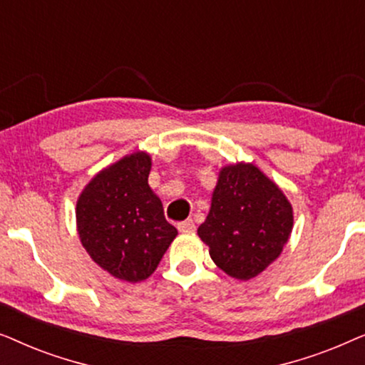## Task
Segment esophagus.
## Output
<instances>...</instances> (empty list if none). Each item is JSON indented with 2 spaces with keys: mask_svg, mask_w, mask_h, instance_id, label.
<instances>
[{
  "mask_svg": "<svg viewBox=\"0 0 365 365\" xmlns=\"http://www.w3.org/2000/svg\"><path fill=\"white\" fill-rule=\"evenodd\" d=\"M194 229H196V226H194V221H192V219H187V221H184V222H179V224H178V231H179V232H182V234L194 232Z\"/></svg>",
  "mask_w": 365,
  "mask_h": 365,
  "instance_id": "obj_1",
  "label": "esophagus"
}]
</instances>
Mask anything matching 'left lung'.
Here are the masks:
<instances>
[{"instance_id": "1", "label": "left lung", "mask_w": 365, "mask_h": 365, "mask_svg": "<svg viewBox=\"0 0 365 365\" xmlns=\"http://www.w3.org/2000/svg\"><path fill=\"white\" fill-rule=\"evenodd\" d=\"M294 226L292 204L256 164L219 169L211 209L197 236L227 276L249 281L281 256Z\"/></svg>"}]
</instances>
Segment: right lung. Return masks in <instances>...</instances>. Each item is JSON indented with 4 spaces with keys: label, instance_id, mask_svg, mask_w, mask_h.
<instances>
[{
    "label": "right lung",
    "instance_id": "right-lung-1",
    "mask_svg": "<svg viewBox=\"0 0 365 365\" xmlns=\"http://www.w3.org/2000/svg\"><path fill=\"white\" fill-rule=\"evenodd\" d=\"M151 166L146 151L126 154L94 174L76 201L79 241L119 281L148 279L178 236L148 184Z\"/></svg>",
    "mask_w": 365,
    "mask_h": 365
}]
</instances>
